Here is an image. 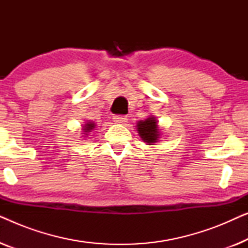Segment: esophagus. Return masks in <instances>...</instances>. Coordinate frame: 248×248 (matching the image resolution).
I'll return each mask as SVG.
<instances>
[{"instance_id":"1","label":"esophagus","mask_w":248,"mask_h":248,"mask_svg":"<svg viewBox=\"0 0 248 248\" xmlns=\"http://www.w3.org/2000/svg\"><path fill=\"white\" fill-rule=\"evenodd\" d=\"M113 120H114L115 123L124 124L125 122H127V116H125V115H115Z\"/></svg>"}]
</instances>
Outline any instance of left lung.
<instances>
[{"label": "left lung", "instance_id": "obj_1", "mask_svg": "<svg viewBox=\"0 0 248 248\" xmlns=\"http://www.w3.org/2000/svg\"><path fill=\"white\" fill-rule=\"evenodd\" d=\"M138 133L140 134L142 140L151 144L157 142L159 138L158 125L155 117H149L145 121H140L138 123Z\"/></svg>", "mask_w": 248, "mask_h": 248}]
</instances>
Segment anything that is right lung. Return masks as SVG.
Masks as SVG:
<instances>
[{
  "label": "right lung",
  "instance_id": "right-lung-1",
  "mask_svg": "<svg viewBox=\"0 0 248 248\" xmlns=\"http://www.w3.org/2000/svg\"><path fill=\"white\" fill-rule=\"evenodd\" d=\"M94 127V124L93 123H87L86 125L83 126V132L84 133H89V132L93 130V128ZM87 135V134H86Z\"/></svg>",
  "mask_w": 248,
  "mask_h": 248
}]
</instances>
